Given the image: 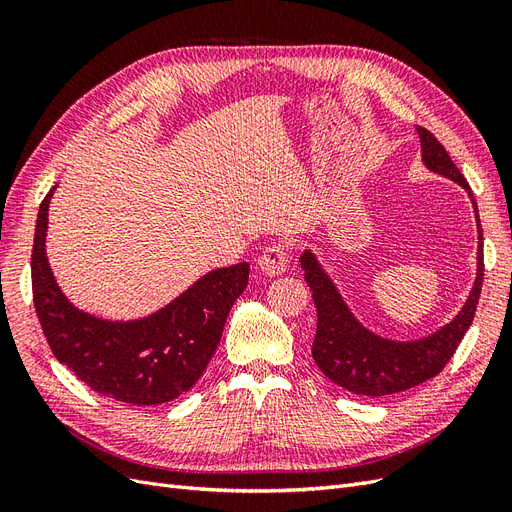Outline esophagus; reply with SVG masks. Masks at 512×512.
Returning a JSON list of instances; mask_svg holds the SVG:
<instances>
[{
    "label": "esophagus",
    "instance_id": "esophagus-1",
    "mask_svg": "<svg viewBox=\"0 0 512 512\" xmlns=\"http://www.w3.org/2000/svg\"><path fill=\"white\" fill-rule=\"evenodd\" d=\"M258 265H260V271L267 273V275H280V273H284L288 269V252H286V247L280 245V243L269 245L267 250L260 254Z\"/></svg>",
    "mask_w": 512,
    "mask_h": 512
}]
</instances>
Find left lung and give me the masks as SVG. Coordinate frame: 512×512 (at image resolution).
I'll return each mask as SVG.
<instances>
[{"mask_svg": "<svg viewBox=\"0 0 512 512\" xmlns=\"http://www.w3.org/2000/svg\"><path fill=\"white\" fill-rule=\"evenodd\" d=\"M416 132L421 136L423 162L427 164V168L463 185L474 203L466 177L459 173V168L455 166L451 156H448L444 145L421 126H416ZM476 222L478 271L468 303L463 305L453 322H448L438 333L418 339V342H391V339H382L363 329L361 322L350 314V309L346 307L342 297H339V292L331 284L327 273L318 267L316 258L305 252L301 256V265L305 271V280L309 288H312V299L318 312L312 354L322 374L335 384L344 386L350 393L367 397H382L408 391L412 386H418L429 378L438 376L446 363L453 359L463 335L470 329L480 299V288H483V228H480V220Z\"/></svg>", "mask_w": 512, "mask_h": 512, "instance_id": "1", "label": "left lung"}]
</instances>
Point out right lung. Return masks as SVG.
Masks as SVG:
<instances>
[{"instance_id": "1", "label": "right lung", "mask_w": 512, "mask_h": 512, "mask_svg": "<svg viewBox=\"0 0 512 512\" xmlns=\"http://www.w3.org/2000/svg\"><path fill=\"white\" fill-rule=\"evenodd\" d=\"M44 196L32 250V290L42 333L55 359L102 397L156 406L190 391L220 344L232 303L250 280L239 262L207 273L158 314L136 322H106L74 309L57 288L44 254Z\"/></svg>"}]
</instances>
